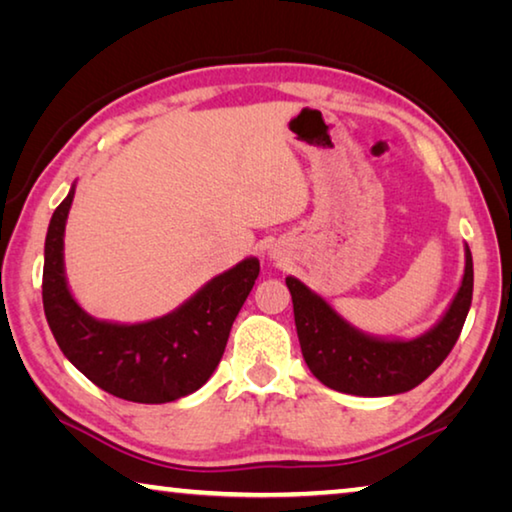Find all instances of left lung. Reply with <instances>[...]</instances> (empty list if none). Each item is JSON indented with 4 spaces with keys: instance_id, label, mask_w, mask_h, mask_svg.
I'll list each match as a JSON object with an SVG mask.
<instances>
[{
    "instance_id": "1",
    "label": "left lung",
    "mask_w": 512,
    "mask_h": 512,
    "mask_svg": "<svg viewBox=\"0 0 512 512\" xmlns=\"http://www.w3.org/2000/svg\"><path fill=\"white\" fill-rule=\"evenodd\" d=\"M293 316L309 370L318 381L339 393L381 397L406 393L422 384L461 336L472 305V253H465V275L443 320L420 339L381 341L357 332L327 302L296 277H287Z\"/></svg>"
}]
</instances>
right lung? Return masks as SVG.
<instances>
[{"mask_svg":"<svg viewBox=\"0 0 512 512\" xmlns=\"http://www.w3.org/2000/svg\"><path fill=\"white\" fill-rule=\"evenodd\" d=\"M72 198L74 189L51 216L42 271V305L58 348L92 384L121 400L164 404L198 391L219 366L259 262L244 259L151 323H101L76 305L65 282L63 232Z\"/></svg>","mask_w":512,"mask_h":512,"instance_id":"add662e5","label":"right lung"}]
</instances>
